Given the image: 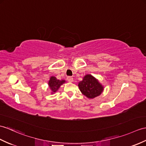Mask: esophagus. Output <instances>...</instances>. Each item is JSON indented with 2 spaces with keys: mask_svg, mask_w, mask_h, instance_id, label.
Returning a JSON list of instances; mask_svg holds the SVG:
<instances>
[{
  "mask_svg": "<svg viewBox=\"0 0 146 146\" xmlns=\"http://www.w3.org/2000/svg\"><path fill=\"white\" fill-rule=\"evenodd\" d=\"M67 80H68V82L72 83V82H73V78L72 77L68 76V77H67Z\"/></svg>",
  "mask_w": 146,
  "mask_h": 146,
  "instance_id": "esophagus-1",
  "label": "esophagus"
}]
</instances>
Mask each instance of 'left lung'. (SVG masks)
I'll return each mask as SVG.
<instances>
[{"label": "left lung", "mask_w": 146, "mask_h": 146, "mask_svg": "<svg viewBox=\"0 0 146 146\" xmlns=\"http://www.w3.org/2000/svg\"><path fill=\"white\" fill-rule=\"evenodd\" d=\"M78 87L83 95L89 99L99 96L103 92L104 86L98 79L90 74H86L78 83Z\"/></svg>", "instance_id": "left-lung-1"}]
</instances>
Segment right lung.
<instances>
[{
  "mask_svg": "<svg viewBox=\"0 0 146 146\" xmlns=\"http://www.w3.org/2000/svg\"><path fill=\"white\" fill-rule=\"evenodd\" d=\"M66 83L65 80H58L55 76H50L48 84L51 91V94H54L59 90L60 86Z\"/></svg>",
  "mask_w": 146,
  "mask_h": 146,
  "instance_id": "right-lung-1",
  "label": "right lung"
}]
</instances>
